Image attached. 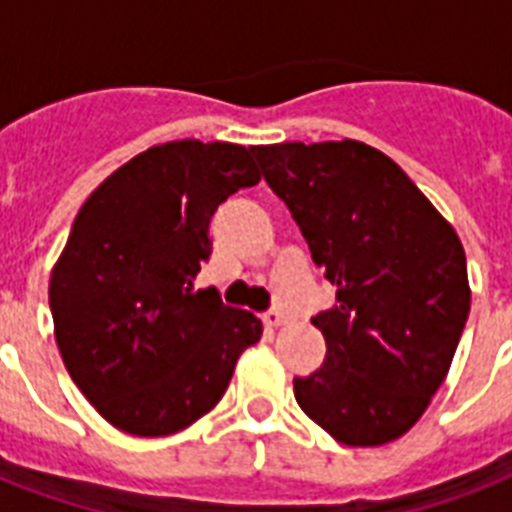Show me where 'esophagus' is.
I'll use <instances>...</instances> for the list:
<instances>
[{
    "instance_id": "esophagus-1",
    "label": "esophagus",
    "mask_w": 512,
    "mask_h": 512,
    "mask_svg": "<svg viewBox=\"0 0 512 512\" xmlns=\"http://www.w3.org/2000/svg\"><path fill=\"white\" fill-rule=\"evenodd\" d=\"M284 321H287V316H284L279 308H273V311H268L263 316V324H265V327H271V329H279Z\"/></svg>"
}]
</instances>
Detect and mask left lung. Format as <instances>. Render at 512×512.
<instances>
[{"label": "left lung", "mask_w": 512, "mask_h": 512, "mask_svg": "<svg viewBox=\"0 0 512 512\" xmlns=\"http://www.w3.org/2000/svg\"><path fill=\"white\" fill-rule=\"evenodd\" d=\"M337 303L313 319L327 358L295 377L300 409L345 446H382L420 420L470 313L452 223L390 156L361 140L252 146Z\"/></svg>", "instance_id": "8db88e82"}]
</instances>
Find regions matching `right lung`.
<instances>
[{"instance_id": "right-lung-1", "label": "right lung", "mask_w": 512, "mask_h": 512, "mask_svg": "<svg viewBox=\"0 0 512 512\" xmlns=\"http://www.w3.org/2000/svg\"><path fill=\"white\" fill-rule=\"evenodd\" d=\"M260 183L244 146H151L84 201L50 273L55 342L98 414L130 436L180 433L215 409L257 316L193 292L212 255L209 217Z\"/></svg>"}]
</instances>
